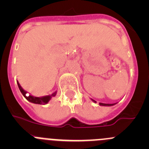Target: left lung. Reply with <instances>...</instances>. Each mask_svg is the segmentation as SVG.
Listing matches in <instances>:
<instances>
[{
	"label": "left lung",
	"mask_w": 149,
	"mask_h": 149,
	"mask_svg": "<svg viewBox=\"0 0 149 149\" xmlns=\"http://www.w3.org/2000/svg\"><path fill=\"white\" fill-rule=\"evenodd\" d=\"M91 101H92V102H94V103H96V102H96L95 100H92V99H91ZM115 104H117V103H115V104H104V103H101V102H100V106H104V107H110V106H113V105H115Z\"/></svg>",
	"instance_id": "1"
}]
</instances>
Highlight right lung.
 <instances>
[{"label":"right lung","mask_w":149,"mask_h":149,"mask_svg":"<svg viewBox=\"0 0 149 149\" xmlns=\"http://www.w3.org/2000/svg\"><path fill=\"white\" fill-rule=\"evenodd\" d=\"M17 84H18V86H19V90L20 91L22 92V94H23L24 97L28 100L29 102L31 103H34V104H46L49 102V100L52 99V97H55V95L57 94V91H55V92L52 93L51 95H47V96H44V97H34V96L31 95V94H29V95L26 96V94H27V91H25L22 86H21L20 84L17 81Z\"/></svg>","instance_id":"1"}]
</instances>
